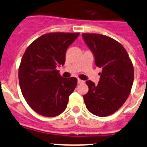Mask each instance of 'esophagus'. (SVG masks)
<instances>
[{
	"label": "esophagus",
	"instance_id": "1",
	"mask_svg": "<svg viewBox=\"0 0 147 147\" xmlns=\"http://www.w3.org/2000/svg\"><path fill=\"white\" fill-rule=\"evenodd\" d=\"M77 82H78V84H81V83L84 82V81H83V80H80V79H78V80H77Z\"/></svg>",
	"mask_w": 147,
	"mask_h": 147
}]
</instances>
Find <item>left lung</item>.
Instances as JSON below:
<instances>
[{
	"label": "left lung",
	"mask_w": 147,
	"mask_h": 147,
	"mask_svg": "<svg viewBox=\"0 0 147 147\" xmlns=\"http://www.w3.org/2000/svg\"><path fill=\"white\" fill-rule=\"evenodd\" d=\"M99 73L98 85L90 80L83 96L86 107L93 115L104 117L114 113L129 96L134 80L133 65L127 51L116 40L98 34H82Z\"/></svg>",
	"instance_id": "8db88e82"
}]
</instances>
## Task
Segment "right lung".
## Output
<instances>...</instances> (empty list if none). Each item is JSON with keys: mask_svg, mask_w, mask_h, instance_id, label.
<instances>
[{"mask_svg": "<svg viewBox=\"0 0 147 147\" xmlns=\"http://www.w3.org/2000/svg\"><path fill=\"white\" fill-rule=\"evenodd\" d=\"M79 33H49L27 48L19 67L23 97L35 112L46 117L62 113L77 84L75 77L63 78L57 67L63 66L65 53Z\"/></svg>", "mask_w": 147, "mask_h": 147, "instance_id": "add662e5", "label": "right lung"}]
</instances>
